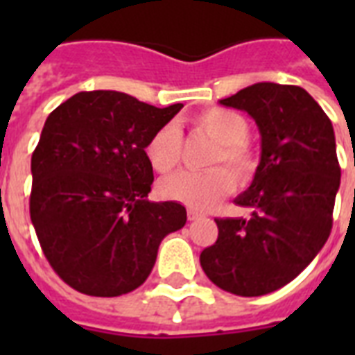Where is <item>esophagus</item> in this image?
Here are the masks:
<instances>
[{
	"label": "esophagus",
	"instance_id": "1",
	"mask_svg": "<svg viewBox=\"0 0 355 355\" xmlns=\"http://www.w3.org/2000/svg\"><path fill=\"white\" fill-rule=\"evenodd\" d=\"M202 217V214L197 210H193V208H188V219L189 221H197V219H200Z\"/></svg>",
	"mask_w": 355,
	"mask_h": 355
}]
</instances>
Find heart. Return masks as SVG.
I'll return each mask as SVG.
<instances>
[{
  "label": "heart",
  "mask_w": 355,
  "mask_h": 355,
  "mask_svg": "<svg viewBox=\"0 0 355 355\" xmlns=\"http://www.w3.org/2000/svg\"><path fill=\"white\" fill-rule=\"evenodd\" d=\"M195 125L217 144L210 164L225 162L237 178H248L254 171V155L247 145L248 123L241 114L228 108H210L195 118ZM145 158L158 173H169L178 164L180 134L173 125H164L150 134L145 144ZM234 189V175L217 166L206 171H180L164 178L158 191L164 199L177 200L195 210H208Z\"/></svg>",
  "instance_id": "b5f03b06"
}]
</instances>
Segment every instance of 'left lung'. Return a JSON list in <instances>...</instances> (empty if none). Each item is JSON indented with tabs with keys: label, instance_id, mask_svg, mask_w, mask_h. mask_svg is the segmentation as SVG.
<instances>
[{
	"label": "left lung",
	"instance_id": "8db88e82",
	"mask_svg": "<svg viewBox=\"0 0 355 355\" xmlns=\"http://www.w3.org/2000/svg\"><path fill=\"white\" fill-rule=\"evenodd\" d=\"M219 103L256 121L261 155L252 184L234 199L252 214L216 219L219 236L200 267L223 291L261 297L297 278L330 236L341 184L336 134L300 86L256 83Z\"/></svg>",
	"mask_w": 355,
	"mask_h": 355
}]
</instances>
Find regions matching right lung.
I'll return each instance as SVG.
<instances>
[{
  "label": "right lung",
  "mask_w": 355,
  "mask_h": 355,
  "mask_svg": "<svg viewBox=\"0 0 355 355\" xmlns=\"http://www.w3.org/2000/svg\"><path fill=\"white\" fill-rule=\"evenodd\" d=\"M184 105L156 108L114 90L79 92L53 110L31 158V221L55 272L92 297L147 280L162 239L186 225L175 200L150 202V134Z\"/></svg>",
  "instance_id": "add662e5"
}]
</instances>
